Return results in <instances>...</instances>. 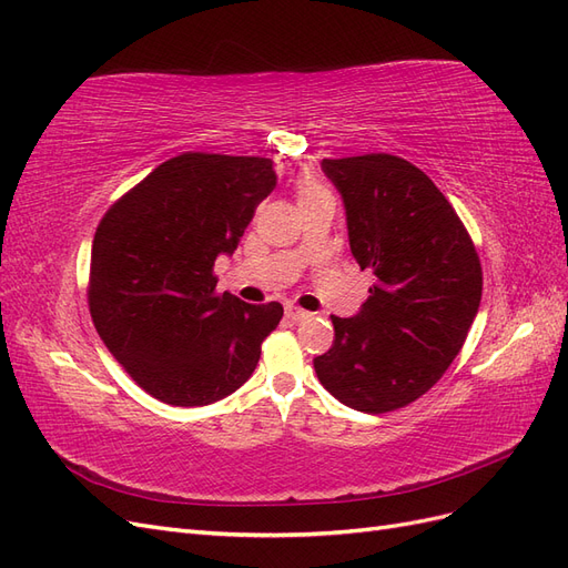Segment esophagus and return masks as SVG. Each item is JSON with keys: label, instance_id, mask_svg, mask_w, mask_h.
I'll return each instance as SVG.
<instances>
[{"label": "esophagus", "instance_id": "obj_1", "mask_svg": "<svg viewBox=\"0 0 568 568\" xmlns=\"http://www.w3.org/2000/svg\"><path fill=\"white\" fill-rule=\"evenodd\" d=\"M286 317H288L291 322H301V320H307V317H313V315L307 313V311H303V307H294V305H291V307H286Z\"/></svg>", "mask_w": 568, "mask_h": 568}]
</instances>
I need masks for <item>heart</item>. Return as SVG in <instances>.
Segmentation results:
<instances>
[{
    "label": "heart",
    "instance_id": "heart-1",
    "mask_svg": "<svg viewBox=\"0 0 568 568\" xmlns=\"http://www.w3.org/2000/svg\"><path fill=\"white\" fill-rule=\"evenodd\" d=\"M313 189H317V184H313V182H301L298 192H301V194H305V192H313Z\"/></svg>",
    "mask_w": 568,
    "mask_h": 568
}]
</instances>
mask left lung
Instances as JSON below:
<instances>
[{
	"mask_svg": "<svg viewBox=\"0 0 568 568\" xmlns=\"http://www.w3.org/2000/svg\"><path fill=\"white\" fill-rule=\"evenodd\" d=\"M346 203L351 253L376 284L313 365L334 398L367 415L407 407L434 388L478 313L484 270L440 189L390 153L324 159Z\"/></svg>",
	"mask_w": 568,
	"mask_h": 568,
	"instance_id": "8db88e82",
	"label": "left lung"
}]
</instances>
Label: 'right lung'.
I'll list each match as a JSON object with an SVG mask.
<instances>
[{
	"label": "right lung",
	"mask_w": 568,
	"mask_h": 568,
	"mask_svg": "<svg viewBox=\"0 0 568 568\" xmlns=\"http://www.w3.org/2000/svg\"><path fill=\"white\" fill-rule=\"evenodd\" d=\"M277 184L261 156L186 151L161 163L99 220L88 303L101 341L132 382L175 407L222 400L253 374L284 315L220 291L234 253Z\"/></svg>",
	"instance_id": "right-lung-1"
}]
</instances>
